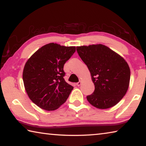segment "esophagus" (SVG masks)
I'll list each match as a JSON object with an SVG mask.
<instances>
[{
  "instance_id": "1",
  "label": "esophagus",
  "mask_w": 146,
  "mask_h": 146,
  "mask_svg": "<svg viewBox=\"0 0 146 146\" xmlns=\"http://www.w3.org/2000/svg\"><path fill=\"white\" fill-rule=\"evenodd\" d=\"M81 84H82V81H80V80L79 81V82L77 83H76V85H77V86H78V87H79V86H80Z\"/></svg>"
}]
</instances>
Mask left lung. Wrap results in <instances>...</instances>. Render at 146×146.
Instances as JSON below:
<instances>
[{"label":"left lung","instance_id":"8db88e82","mask_svg":"<svg viewBox=\"0 0 146 146\" xmlns=\"http://www.w3.org/2000/svg\"><path fill=\"white\" fill-rule=\"evenodd\" d=\"M90 72L95 89L87 96L90 104L106 109L116 105L127 91L130 68L120 55L101 44L76 47Z\"/></svg>","mask_w":146,"mask_h":146}]
</instances>
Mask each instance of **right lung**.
<instances>
[{
	"label": "right lung",
	"mask_w": 146,
	"mask_h": 146,
	"mask_svg": "<svg viewBox=\"0 0 146 146\" xmlns=\"http://www.w3.org/2000/svg\"><path fill=\"white\" fill-rule=\"evenodd\" d=\"M76 52L75 46L49 43L42 46L26 61L23 73L30 99L46 111L63 104L74 87L64 81V63Z\"/></svg>",
	"instance_id": "add662e5"
}]
</instances>
